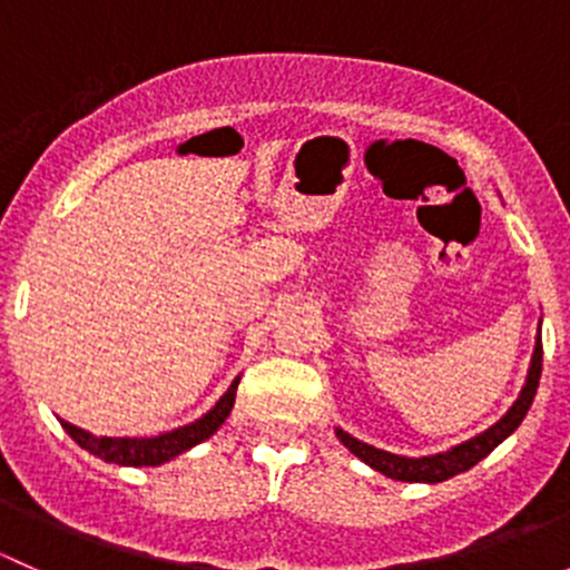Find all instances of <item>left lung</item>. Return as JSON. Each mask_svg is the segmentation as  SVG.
<instances>
[{"instance_id":"obj_1","label":"left lung","mask_w":570,"mask_h":570,"mask_svg":"<svg viewBox=\"0 0 570 570\" xmlns=\"http://www.w3.org/2000/svg\"><path fill=\"white\" fill-rule=\"evenodd\" d=\"M540 370H543V344H540V331H538V342H534V353H532V364L530 372H527V383L521 389L519 400L513 402L508 413L499 419L493 428H488L485 433L474 435V439L463 441V444L452 446L450 452H439V455H424V458H405V455H392L386 450H377V446L364 444V441L353 439L344 430H336L338 441L353 452L355 458H361L366 465H372L381 474L392 476V480H402V482H444L450 476L461 474V471H469L471 465H476L485 455H491L510 433H515L521 422H524L527 411H530L534 392H538L540 383Z\"/></svg>"}]
</instances>
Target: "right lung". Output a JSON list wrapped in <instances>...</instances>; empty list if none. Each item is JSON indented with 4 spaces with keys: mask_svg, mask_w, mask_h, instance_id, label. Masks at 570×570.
<instances>
[{
    "mask_svg": "<svg viewBox=\"0 0 570 570\" xmlns=\"http://www.w3.org/2000/svg\"><path fill=\"white\" fill-rule=\"evenodd\" d=\"M237 386L239 377L228 386V392L215 402L209 413H204L195 422L184 424V428L170 430V433L154 435V439H109V435H94L88 430L77 428V424L60 422L62 430L77 441L82 450H88L90 455L101 458L107 463H118V465H159L174 461L176 455L181 452L193 450L195 444L209 439L212 433H217L223 422L228 419L234 407V396H237Z\"/></svg>",
    "mask_w": 570,
    "mask_h": 570,
    "instance_id": "1",
    "label": "right lung"
}]
</instances>
